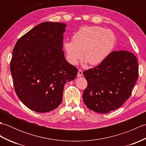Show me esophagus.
Returning a JSON list of instances; mask_svg holds the SVG:
<instances>
[{
	"instance_id": "obj_1",
	"label": "esophagus",
	"mask_w": 146,
	"mask_h": 146,
	"mask_svg": "<svg viewBox=\"0 0 146 146\" xmlns=\"http://www.w3.org/2000/svg\"><path fill=\"white\" fill-rule=\"evenodd\" d=\"M83 76V71L81 70H79L78 71V74H77V76L81 77Z\"/></svg>"
}]
</instances>
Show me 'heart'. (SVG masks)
<instances>
[{
    "instance_id": "b5f03b06",
    "label": "heart",
    "mask_w": 146,
    "mask_h": 146,
    "mask_svg": "<svg viewBox=\"0 0 146 146\" xmlns=\"http://www.w3.org/2000/svg\"><path fill=\"white\" fill-rule=\"evenodd\" d=\"M115 43L114 34L109 29L95 26H84L72 37V42L64 41L63 48L67 61L75 65L83 57L91 65L103 62Z\"/></svg>"
}]
</instances>
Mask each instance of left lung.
Returning a JSON list of instances; mask_svg holds the SVG:
<instances>
[{
  "instance_id": "obj_1",
  "label": "left lung",
  "mask_w": 146,
  "mask_h": 146,
  "mask_svg": "<svg viewBox=\"0 0 146 146\" xmlns=\"http://www.w3.org/2000/svg\"><path fill=\"white\" fill-rule=\"evenodd\" d=\"M83 75L88 83L83 94L86 106L95 112L108 113L131 96L139 76L137 58L131 52L115 51Z\"/></svg>"
}]
</instances>
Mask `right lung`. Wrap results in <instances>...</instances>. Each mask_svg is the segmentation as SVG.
Segmentation results:
<instances>
[{"label": "right lung", "mask_w": 146, "mask_h": 146, "mask_svg": "<svg viewBox=\"0 0 146 146\" xmlns=\"http://www.w3.org/2000/svg\"><path fill=\"white\" fill-rule=\"evenodd\" d=\"M66 24L44 22L17 41L11 61L15 93L29 109L44 113L63 100L64 86L78 69L65 60L63 34Z\"/></svg>", "instance_id": "add662e5"}]
</instances>
